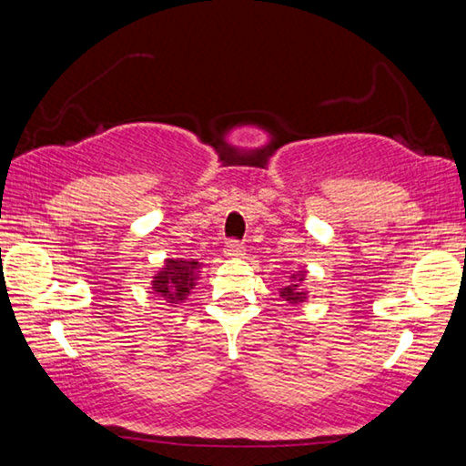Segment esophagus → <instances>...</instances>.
I'll return each mask as SVG.
<instances>
[{
	"mask_svg": "<svg viewBox=\"0 0 466 466\" xmlns=\"http://www.w3.org/2000/svg\"><path fill=\"white\" fill-rule=\"evenodd\" d=\"M244 255V244L238 240H228L226 242V257L238 258Z\"/></svg>",
	"mask_w": 466,
	"mask_h": 466,
	"instance_id": "esophagus-1",
	"label": "esophagus"
}]
</instances>
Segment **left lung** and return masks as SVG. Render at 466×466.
I'll use <instances>...</instances> for the list:
<instances>
[{"instance_id": "obj_1", "label": "left lung", "mask_w": 466, "mask_h": 466, "mask_svg": "<svg viewBox=\"0 0 466 466\" xmlns=\"http://www.w3.org/2000/svg\"><path fill=\"white\" fill-rule=\"evenodd\" d=\"M291 279H294V283H289V286H286V288H281V291H279V296L286 299V302H289V304H299V302H304L306 299V294L302 289H299V283H298V278L296 275H291ZM302 281V279H299Z\"/></svg>"}]
</instances>
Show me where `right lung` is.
<instances>
[{
	"instance_id": "obj_1",
	"label": "right lung",
	"mask_w": 466,
	"mask_h": 466,
	"mask_svg": "<svg viewBox=\"0 0 466 466\" xmlns=\"http://www.w3.org/2000/svg\"><path fill=\"white\" fill-rule=\"evenodd\" d=\"M199 267L201 265L197 261L168 258L167 265H164V271H160L154 278L152 288L170 304L183 302V299H187L188 291L195 286Z\"/></svg>"
}]
</instances>
